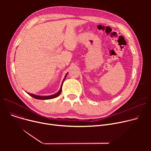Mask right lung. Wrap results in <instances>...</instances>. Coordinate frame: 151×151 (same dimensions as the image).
<instances>
[{
    "label": "right lung",
    "mask_w": 151,
    "mask_h": 151,
    "mask_svg": "<svg viewBox=\"0 0 151 151\" xmlns=\"http://www.w3.org/2000/svg\"><path fill=\"white\" fill-rule=\"evenodd\" d=\"M67 74H68V73L65 75L64 78H63V81H62V84H61V86H60V90H59L57 93H55L54 94V95H51V96H37V95H35V94H33V93H29V92H27V93L29 95V96H30L31 97H34V99H38V100H49V99H54V98H55V97H58V96H59V95H60V93H61V92H62V84H63V81H64V80H65V78H66Z\"/></svg>",
    "instance_id": "1"
}]
</instances>
